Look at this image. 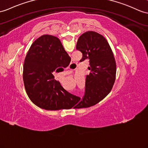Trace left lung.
<instances>
[{
    "label": "left lung",
    "instance_id": "obj_1",
    "mask_svg": "<svg viewBox=\"0 0 148 148\" xmlns=\"http://www.w3.org/2000/svg\"><path fill=\"white\" fill-rule=\"evenodd\" d=\"M76 49L82 53L81 60L88 58L90 70L86 77L84 97L82 99L77 97L71 106L81 109L95 105L110 92L116 80V63L106 39L96 32L82 34Z\"/></svg>",
    "mask_w": 148,
    "mask_h": 148
}]
</instances>
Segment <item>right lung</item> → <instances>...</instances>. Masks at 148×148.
I'll return each mask as SVG.
<instances>
[{
	"instance_id": "obj_1",
	"label": "right lung",
	"mask_w": 148,
	"mask_h": 148,
	"mask_svg": "<svg viewBox=\"0 0 148 148\" xmlns=\"http://www.w3.org/2000/svg\"><path fill=\"white\" fill-rule=\"evenodd\" d=\"M71 61L60 39L45 34L31 45L23 65V81L29 98L48 110L71 109L75 95L55 80L53 72L66 68Z\"/></svg>"
}]
</instances>
